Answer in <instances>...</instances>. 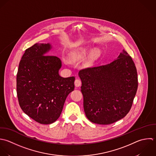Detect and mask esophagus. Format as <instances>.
<instances>
[{
	"instance_id": "1",
	"label": "esophagus",
	"mask_w": 156,
	"mask_h": 156,
	"mask_svg": "<svg viewBox=\"0 0 156 156\" xmlns=\"http://www.w3.org/2000/svg\"><path fill=\"white\" fill-rule=\"evenodd\" d=\"M75 85L76 87H79L81 85V80L80 79H76L75 81Z\"/></svg>"
}]
</instances>
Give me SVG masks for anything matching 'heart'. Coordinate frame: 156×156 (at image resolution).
<instances>
[{
  "label": "heart",
  "mask_w": 156,
  "mask_h": 156,
  "mask_svg": "<svg viewBox=\"0 0 156 156\" xmlns=\"http://www.w3.org/2000/svg\"><path fill=\"white\" fill-rule=\"evenodd\" d=\"M88 53V50L86 48H80L76 50L72 55L71 58L75 61H80L84 59ZM100 51L98 50L92 51L89 55L87 62L91 64L94 62L100 56Z\"/></svg>",
  "instance_id": "b5f03b06"
}]
</instances>
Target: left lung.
Here are the masks:
<instances>
[{"mask_svg": "<svg viewBox=\"0 0 156 156\" xmlns=\"http://www.w3.org/2000/svg\"><path fill=\"white\" fill-rule=\"evenodd\" d=\"M79 76L84 110L90 122L109 125L129 112L138 87V77L135 64L125 50L108 65L80 70Z\"/></svg>", "mask_w": 156, "mask_h": 156, "instance_id": "left-lung-1", "label": "left lung"}]
</instances>
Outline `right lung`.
Listing matches in <instances>:
<instances>
[{
  "label": "right lung",
  "mask_w": 156,
  "mask_h": 156,
  "mask_svg": "<svg viewBox=\"0 0 156 156\" xmlns=\"http://www.w3.org/2000/svg\"><path fill=\"white\" fill-rule=\"evenodd\" d=\"M49 44H35L25 50L16 76L19 106L28 117L48 125L59 117L67 95L74 90L75 76L63 78L61 59L45 55Z\"/></svg>",
  "instance_id": "1"
}]
</instances>
